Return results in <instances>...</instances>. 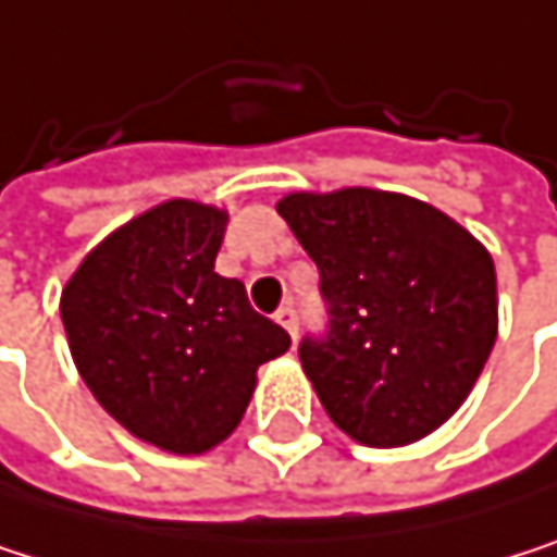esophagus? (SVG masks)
<instances>
[{"label":"esophagus","instance_id":"esophagus-1","mask_svg":"<svg viewBox=\"0 0 557 557\" xmlns=\"http://www.w3.org/2000/svg\"><path fill=\"white\" fill-rule=\"evenodd\" d=\"M276 323H281L294 339H297V330H300V320H297V310L294 307H281V310H276V317H273Z\"/></svg>","mask_w":557,"mask_h":557}]
</instances>
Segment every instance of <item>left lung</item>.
Instances as JSON below:
<instances>
[{
	"label": "left lung",
	"instance_id": "obj_1",
	"mask_svg": "<svg viewBox=\"0 0 557 557\" xmlns=\"http://www.w3.org/2000/svg\"><path fill=\"white\" fill-rule=\"evenodd\" d=\"M320 267L326 339L300 362L326 414L366 447L437 431L473 392L499 330L490 250L441 208L382 188L276 201Z\"/></svg>",
	"mask_w": 557,
	"mask_h": 557
}]
</instances>
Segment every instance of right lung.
I'll return each instance as SVG.
<instances>
[{
  "mask_svg": "<svg viewBox=\"0 0 557 557\" xmlns=\"http://www.w3.org/2000/svg\"><path fill=\"white\" fill-rule=\"evenodd\" d=\"M227 211L169 198L110 231L61 290L71 359L143 444L198 457L240 424L257 369L290 336L214 273Z\"/></svg>",
  "mask_w": 557,
  "mask_h": 557,
  "instance_id": "right-lung-1",
  "label": "right lung"
}]
</instances>
